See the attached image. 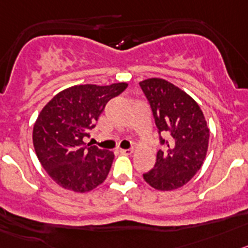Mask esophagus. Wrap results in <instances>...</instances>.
Here are the masks:
<instances>
[{"mask_svg":"<svg viewBox=\"0 0 248 248\" xmlns=\"http://www.w3.org/2000/svg\"><path fill=\"white\" fill-rule=\"evenodd\" d=\"M120 152H121L122 155H132L133 153V149L132 148H128V149H120Z\"/></svg>","mask_w":248,"mask_h":248,"instance_id":"1","label":"esophagus"}]
</instances>
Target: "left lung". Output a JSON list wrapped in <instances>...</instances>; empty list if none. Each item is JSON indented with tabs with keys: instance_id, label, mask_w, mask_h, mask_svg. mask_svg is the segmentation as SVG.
Listing matches in <instances>:
<instances>
[{
	"instance_id": "1",
	"label": "left lung",
	"mask_w": 248,
	"mask_h": 248,
	"mask_svg": "<svg viewBox=\"0 0 248 248\" xmlns=\"http://www.w3.org/2000/svg\"><path fill=\"white\" fill-rule=\"evenodd\" d=\"M140 86L151 106L160 144L166 146L157 152L155 167L143 179L157 190H174L202 168L210 136L206 120L195 100L171 82L152 78Z\"/></svg>"
}]
</instances>
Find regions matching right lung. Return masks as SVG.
Masks as SVG:
<instances>
[{"label": "right lung", "mask_w": 248, "mask_h": 248, "mask_svg": "<svg viewBox=\"0 0 248 248\" xmlns=\"http://www.w3.org/2000/svg\"><path fill=\"white\" fill-rule=\"evenodd\" d=\"M126 88V82L71 86L57 93L38 115L33 127L35 155L58 185L86 193L106 179L113 152L86 146L82 140L96 126L106 104Z\"/></svg>", "instance_id": "add662e5"}]
</instances>
